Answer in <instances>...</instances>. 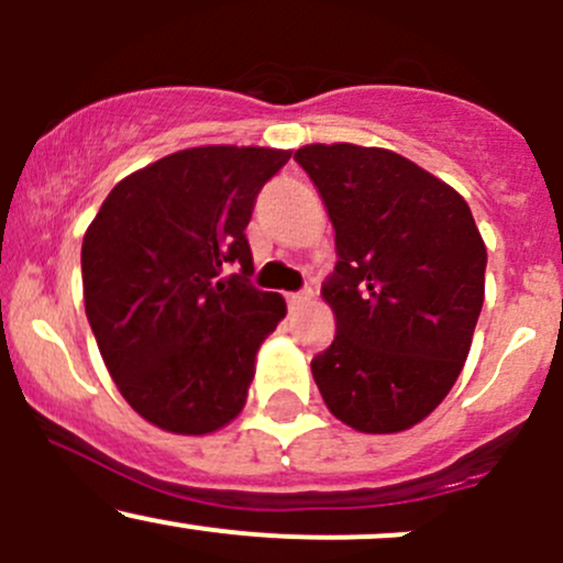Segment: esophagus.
Listing matches in <instances>:
<instances>
[{"label":"esophagus","instance_id":"esophagus-1","mask_svg":"<svg viewBox=\"0 0 563 563\" xmlns=\"http://www.w3.org/2000/svg\"><path fill=\"white\" fill-rule=\"evenodd\" d=\"M286 302H288V310H299V308H305V305L310 302V291H297V294H288V297H286Z\"/></svg>","mask_w":563,"mask_h":563}]
</instances>
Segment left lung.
I'll use <instances>...</instances> for the list:
<instances>
[{"label": "left lung", "mask_w": 563, "mask_h": 563, "mask_svg": "<svg viewBox=\"0 0 563 563\" xmlns=\"http://www.w3.org/2000/svg\"><path fill=\"white\" fill-rule=\"evenodd\" d=\"M338 264L321 286L338 332L310 371L329 411L360 433L422 422L457 382L485 302L487 250L468 203L389 150L310 144Z\"/></svg>", "instance_id": "1"}]
</instances>
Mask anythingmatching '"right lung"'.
Segmentation results:
<instances>
[{
  "mask_svg": "<svg viewBox=\"0 0 563 563\" xmlns=\"http://www.w3.org/2000/svg\"><path fill=\"white\" fill-rule=\"evenodd\" d=\"M288 150L192 146L124 176L81 245L84 305L103 362L135 413L207 435L245 408L255 354L286 316L250 286L245 229ZM229 265H240L234 276Z\"/></svg>",
  "mask_w": 563,
  "mask_h": 563,
  "instance_id": "1",
  "label": "right lung"
}]
</instances>
